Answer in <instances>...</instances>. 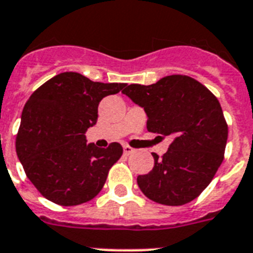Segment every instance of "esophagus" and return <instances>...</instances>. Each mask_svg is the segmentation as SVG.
Listing matches in <instances>:
<instances>
[{
	"mask_svg": "<svg viewBox=\"0 0 253 253\" xmlns=\"http://www.w3.org/2000/svg\"><path fill=\"white\" fill-rule=\"evenodd\" d=\"M123 152H125V154H127V156H128V154H132V153L135 152V149H133L132 146H130V145H123Z\"/></svg>",
	"mask_w": 253,
	"mask_h": 253,
	"instance_id": "obj_1",
	"label": "esophagus"
}]
</instances>
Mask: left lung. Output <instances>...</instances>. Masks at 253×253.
Segmentation results:
<instances>
[{
  "label": "left lung",
  "mask_w": 253,
  "mask_h": 253,
  "mask_svg": "<svg viewBox=\"0 0 253 253\" xmlns=\"http://www.w3.org/2000/svg\"><path fill=\"white\" fill-rule=\"evenodd\" d=\"M145 110L149 132L172 137L154 167L139 175L140 190L153 202L181 206L209 186L224 161L228 123L217 97L201 82L172 74L157 84H132L122 91Z\"/></svg>",
  "instance_id": "1"
}]
</instances>
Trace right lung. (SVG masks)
Wrapping results in <instances>:
<instances>
[{"label": "right lung", "mask_w": 253, "mask_h": 253, "mask_svg": "<svg viewBox=\"0 0 253 253\" xmlns=\"http://www.w3.org/2000/svg\"><path fill=\"white\" fill-rule=\"evenodd\" d=\"M126 84L94 82L64 72L44 82L24 105L16 135V154L25 175L44 198L77 206L95 198L110 167L121 158L120 143L108 148L86 144L84 132L97 121L101 99Z\"/></svg>", "instance_id": "right-lung-1"}]
</instances>
